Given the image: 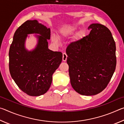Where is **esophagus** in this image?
<instances>
[{
	"label": "esophagus",
	"instance_id": "1",
	"mask_svg": "<svg viewBox=\"0 0 124 124\" xmlns=\"http://www.w3.org/2000/svg\"><path fill=\"white\" fill-rule=\"evenodd\" d=\"M67 59V55L66 53H63V56H62V60L63 61H66Z\"/></svg>",
	"mask_w": 124,
	"mask_h": 124
}]
</instances>
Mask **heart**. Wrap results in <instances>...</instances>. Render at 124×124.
<instances>
[{
  "label": "heart",
  "mask_w": 124,
  "mask_h": 124,
  "mask_svg": "<svg viewBox=\"0 0 124 124\" xmlns=\"http://www.w3.org/2000/svg\"><path fill=\"white\" fill-rule=\"evenodd\" d=\"M76 30H77V28H75L74 27H65V28H62L61 30L60 31L59 34L58 35V37L60 39H63L65 38H67L73 35L75 33V31H76ZM84 33H85L84 31H80L77 34V38L82 37L83 35H84ZM52 41L55 44H57L58 43L57 39L54 36L52 37Z\"/></svg>",
  "instance_id": "b5f03b06"
}]
</instances>
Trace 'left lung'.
Returning <instances> with one entry per match:
<instances>
[{
	"mask_svg": "<svg viewBox=\"0 0 124 124\" xmlns=\"http://www.w3.org/2000/svg\"><path fill=\"white\" fill-rule=\"evenodd\" d=\"M90 34L66 49L70 84L82 95H95L109 83L116 64L114 40L107 27L90 25Z\"/></svg>",
	"mask_w": 124,
	"mask_h": 124,
	"instance_id": "obj_1",
	"label": "left lung"
}]
</instances>
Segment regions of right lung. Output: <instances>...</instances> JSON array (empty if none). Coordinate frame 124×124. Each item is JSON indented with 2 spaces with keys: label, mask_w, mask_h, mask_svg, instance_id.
<instances>
[{
  "label": "right lung",
  "mask_w": 124,
  "mask_h": 124,
  "mask_svg": "<svg viewBox=\"0 0 124 124\" xmlns=\"http://www.w3.org/2000/svg\"><path fill=\"white\" fill-rule=\"evenodd\" d=\"M36 35L38 43L32 51L25 47L28 34ZM50 29L37 20H28L15 33L9 50V70L12 78L23 92L31 96L45 93L51 86L52 74L62 60L61 52L48 49Z\"/></svg>",
  "instance_id": "right-lung-1"
}]
</instances>
